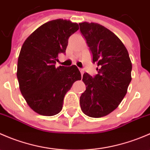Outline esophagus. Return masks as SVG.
<instances>
[{"mask_svg": "<svg viewBox=\"0 0 150 150\" xmlns=\"http://www.w3.org/2000/svg\"><path fill=\"white\" fill-rule=\"evenodd\" d=\"M80 72H81V75H82V76H83V73H84V71L82 69H80Z\"/></svg>", "mask_w": 150, "mask_h": 150, "instance_id": "34e87169", "label": "esophagus"}]
</instances>
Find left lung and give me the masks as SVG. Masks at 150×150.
<instances>
[{
    "instance_id": "obj_1",
    "label": "left lung",
    "mask_w": 150,
    "mask_h": 150,
    "mask_svg": "<svg viewBox=\"0 0 150 150\" xmlns=\"http://www.w3.org/2000/svg\"><path fill=\"white\" fill-rule=\"evenodd\" d=\"M93 57L98 74L84 73L86 89L80 97L83 112L91 117H101L114 111L123 99L131 81L132 64L121 40L97 23H79Z\"/></svg>"
}]
</instances>
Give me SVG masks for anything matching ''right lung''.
I'll return each mask as SVG.
<instances>
[{
	"instance_id": "right-lung-1",
	"label": "right lung",
	"mask_w": 150,
	"mask_h": 150,
	"mask_svg": "<svg viewBox=\"0 0 150 150\" xmlns=\"http://www.w3.org/2000/svg\"><path fill=\"white\" fill-rule=\"evenodd\" d=\"M79 29L69 20L43 24L26 39L19 53L17 79L30 108L44 116L58 114L64 97L75 81L81 79L75 65L56 67L59 54H64L68 39Z\"/></svg>"
}]
</instances>
